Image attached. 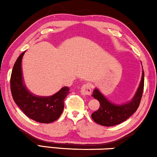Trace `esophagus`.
Wrapping results in <instances>:
<instances>
[{
  "label": "esophagus",
  "mask_w": 157,
  "mask_h": 157,
  "mask_svg": "<svg viewBox=\"0 0 157 157\" xmlns=\"http://www.w3.org/2000/svg\"><path fill=\"white\" fill-rule=\"evenodd\" d=\"M81 92L83 95H90L92 92V86L90 84H85L82 86V90H81Z\"/></svg>",
  "instance_id": "obj_1"
}]
</instances>
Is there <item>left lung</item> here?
Returning <instances> with one entry per match:
<instances>
[{
    "instance_id": "1",
    "label": "left lung",
    "mask_w": 157,
    "mask_h": 157,
    "mask_svg": "<svg viewBox=\"0 0 157 157\" xmlns=\"http://www.w3.org/2000/svg\"><path fill=\"white\" fill-rule=\"evenodd\" d=\"M144 87V72L138 90L132 99L122 105H116L107 100V98L98 89H94L92 96L99 101L100 105L98 111L92 114V118L98 124L111 127L122 123L130 117L137 111L140 105Z\"/></svg>"
}]
</instances>
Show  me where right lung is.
I'll list each match as a JSON object with an SVG mask.
<instances>
[{
    "instance_id": "obj_1",
    "label": "right lung",
    "mask_w": 157,
    "mask_h": 157,
    "mask_svg": "<svg viewBox=\"0 0 157 157\" xmlns=\"http://www.w3.org/2000/svg\"><path fill=\"white\" fill-rule=\"evenodd\" d=\"M22 52L13 65L11 75V92L15 103L27 117L40 123L53 122L60 117L64 109V100L70 93V89L64 86L49 97L35 95L27 89L22 80Z\"/></svg>"
}]
</instances>
